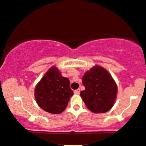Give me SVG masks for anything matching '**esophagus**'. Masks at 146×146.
<instances>
[{
	"label": "esophagus",
	"mask_w": 146,
	"mask_h": 146,
	"mask_svg": "<svg viewBox=\"0 0 146 146\" xmlns=\"http://www.w3.org/2000/svg\"><path fill=\"white\" fill-rule=\"evenodd\" d=\"M74 93L76 94H78L80 93V89H76V90H75L74 91Z\"/></svg>",
	"instance_id": "34e87169"
}]
</instances>
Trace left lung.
<instances>
[{"label":"left lung","instance_id":"8db88e82","mask_svg":"<svg viewBox=\"0 0 146 146\" xmlns=\"http://www.w3.org/2000/svg\"><path fill=\"white\" fill-rule=\"evenodd\" d=\"M82 84L85 90L81 91L80 95L92 112L106 113L113 106L117 86L105 68L99 65L93 67L84 73Z\"/></svg>","mask_w":146,"mask_h":146}]
</instances>
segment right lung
Returning a JSON list of instances; mask_svg holds the SVG:
<instances>
[{
  "label": "right lung",
  "instance_id": "add662e5",
  "mask_svg": "<svg viewBox=\"0 0 146 146\" xmlns=\"http://www.w3.org/2000/svg\"><path fill=\"white\" fill-rule=\"evenodd\" d=\"M73 94L69 79L62 76L54 66L46 73L35 89V98L39 107L53 114L64 111Z\"/></svg>",
  "mask_w": 146,
  "mask_h": 146
}]
</instances>
